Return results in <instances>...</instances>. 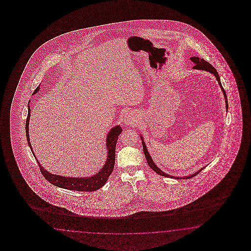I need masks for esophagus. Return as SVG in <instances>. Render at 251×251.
Here are the masks:
<instances>
[{
  "label": "esophagus",
  "instance_id": "obj_1",
  "mask_svg": "<svg viewBox=\"0 0 251 251\" xmlns=\"http://www.w3.org/2000/svg\"><path fill=\"white\" fill-rule=\"evenodd\" d=\"M124 122H125V124L129 125V126H134L138 122V117H137L135 113L130 111V112H128L127 114L125 115Z\"/></svg>",
  "mask_w": 251,
  "mask_h": 251
}]
</instances>
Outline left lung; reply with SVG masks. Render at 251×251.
I'll return each mask as SVG.
<instances>
[{
    "instance_id": "8db88e82",
    "label": "left lung",
    "mask_w": 251,
    "mask_h": 251,
    "mask_svg": "<svg viewBox=\"0 0 251 251\" xmlns=\"http://www.w3.org/2000/svg\"><path fill=\"white\" fill-rule=\"evenodd\" d=\"M190 60L195 63V65L193 66V68L208 71V72H210L211 74H213V75L216 77V79H217L218 83L220 84L221 88H222V91L224 93V96H225V98H226V109H227V98H226V92L224 90V88H223V86H222V84H221L220 77H219V75H218L217 71L215 70V68L213 67L212 64H210L208 61H204L203 59H200L199 57H192V58H190ZM142 140H143V138H142ZM143 147H144V152H145V158H146V161H147V163H148L149 167H151L153 171H155V172H156L157 174H159V175L164 176H167V177H173V178H176V179H179V178H180V179H182V178L183 179H187V178H190V177L195 176L197 175L198 173H200V172L201 171V170H199V171H198L197 173H195V174H193V175L189 176H184V177H176V176H172L167 175L166 173H164L162 170H160L159 168L156 167V166H155V164L152 162V158H151V156H150L149 152H148L147 149H146V146H145V142H144V141H143Z\"/></svg>"
}]
</instances>
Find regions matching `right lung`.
<instances>
[{
  "mask_svg": "<svg viewBox=\"0 0 251 251\" xmlns=\"http://www.w3.org/2000/svg\"><path fill=\"white\" fill-rule=\"evenodd\" d=\"M39 87H38L33 94H36L38 91ZM29 119H30V106L28 105V114L25 122V134L28 145L30 147L31 152L34 154L30 142H29V134H28V125H29ZM122 132V127L116 126L113 129L108 132L107 139H106V147L108 149L107 152V158L104 167L99 171L97 175L93 176L90 177H65L59 175H52L50 172L45 170L42 166H40L38 160L36 158L35 154L34 157L37 160L39 170L41 174L45 177L46 179L51 184H53L57 187H60L62 189H66L69 190H77V191H94L99 190L101 187H103L106 184L108 176L113 172L115 165V152H116V145L117 141L119 139V135Z\"/></svg>",
  "mask_w": 251,
  "mask_h": 251,
  "instance_id": "1",
  "label": "right lung"
}]
</instances>
